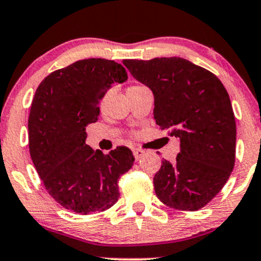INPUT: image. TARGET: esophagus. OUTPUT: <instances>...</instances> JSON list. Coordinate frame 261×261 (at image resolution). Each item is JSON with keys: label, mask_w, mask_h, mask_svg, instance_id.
Wrapping results in <instances>:
<instances>
[{"label": "esophagus", "mask_w": 261, "mask_h": 261, "mask_svg": "<svg viewBox=\"0 0 261 261\" xmlns=\"http://www.w3.org/2000/svg\"><path fill=\"white\" fill-rule=\"evenodd\" d=\"M134 155H135V158H136L137 161L140 160V158H142V155L145 154V151H142V149L141 148H134Z\"/></svg>", "instance_id": "34e87169"}]
</instances>
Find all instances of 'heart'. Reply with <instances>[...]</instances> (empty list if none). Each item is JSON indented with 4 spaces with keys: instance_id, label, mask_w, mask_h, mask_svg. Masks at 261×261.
I'll return each mask as SVG.
<instances>
[{
    "instance_id": "b5f03b06",
    "label": "heart",
    "mask_w": 261,
    "mask_h": 261,
    "mask_svg": "<svg viewBox=\"0 0 261 261\" xmlns=\"http://www.w3.org/2000/svg\"><path fill=\"white\" fill-rule=\"evenodd\" d=\"M133 87H137V86H133Z\"/></svg>"
}]
</instances>
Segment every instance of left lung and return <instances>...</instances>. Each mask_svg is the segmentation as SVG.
<instances>
[{
	"label": "left lung",
	"mask_w": 261,
	"mask_h": 261,
	"mask_svg": "<svg viewBox=\"0 0 261 261\" xmlns=\"http://www.w3.org/2000/svg\"><path fill=\"white\" fill-rule=\"evenodd\" d=\"M153 93L155 124L180 141L174 164L164 160L155 173V195L164 205L197 211L228 180L236 161V120L220 80L181 58L124 60Z\"/></svg>",
	"instance_id": "8db88e82"
}]
</instances>
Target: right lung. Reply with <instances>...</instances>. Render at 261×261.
Here are the masks:
<instances>
[{
	"label": "right lung",
	"instance_id": "add662e5",
	"mask_svg": "<svg viewBox=\"0 0 261 261\" xmlns=\"http://www.w3.org/2000/svg\"><path fill=\"white\" fill-rule=\"evenodd\" d=\"M127 80L120 64L86 59L41 81L28 119L29 152L50 196L81 215L101 212L118 201V180L134 164L130 148L108 154L86 145V127L98 120L99 101L114 82Z\"/></svg>",
	"mask_w": 261,
	"mask_h": 261
}]
</instances>
